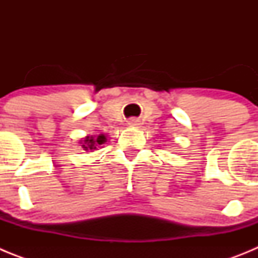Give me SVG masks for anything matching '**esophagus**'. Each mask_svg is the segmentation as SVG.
Returning <instances> with one entry per match:
<instances>
[{"instance_id": "esophagus-1", "label": "esophagus", "mask_w": 258, "mask_h": 258, "mask_svg": "<svg viewBox=\"0 0 258 258\" xmlns=\"http://www.w3.org/2000/svg\"><path fill=\"white\" fill-rule=\"evenodd\" d=\"M127 124L129 125H140V118H137V117H131L129 120H127Z\"/></svg>"}]
</instances>
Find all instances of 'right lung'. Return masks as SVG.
<instances>
[{
	"mask_svg": "<svg viewBox=\"0 0 258 258\" xmlns=\"http://www.w3.org/2000/svg\"><path fill=\"white\" fill-rule=\"evenodd\" d=\"M106 142V137L103 134L101 136H98L97 138H93V137H86L85 141H84V150H94L97 149L95 146L97 145H102V143Z\"/></svg>",
	"mask_w": 258,
	"mask_h": 258,
	"instance_id": "1",
	"label": "right lung"
}]
</instances>
